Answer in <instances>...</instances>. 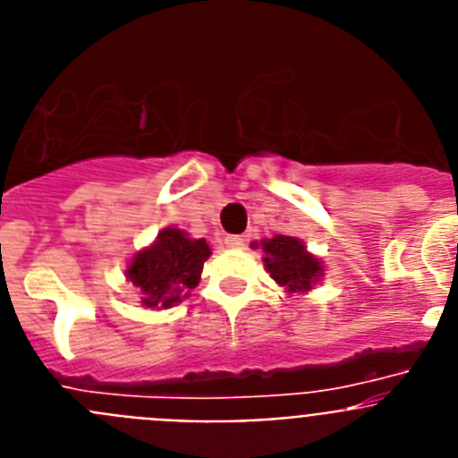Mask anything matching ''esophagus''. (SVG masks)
<instances>
[{
  "label": "esophagus",
  "instance_id": "1",
  "mask_svg": "<svg viewBox=\"0 0 458 458\" xmlns=\"http://www.w3.org/2000/svg\"><path fill=\"white\" fill-rule=\"evenodd\" d=\"M225 245H226V248H232V250L245 248V236H226Z\"/></svg>",
  "mask_w": 458,
  "mask_h": 458
}]
</instances>
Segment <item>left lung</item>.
Listing matches in <instances>:
<instances>
[{"label":"left lung","instance_id":"1","mask_svg":"<svg viewBox=\"0 0 458 458\" xmlns=\"http://www.w3.org/2000/svg\"><path fill=\"white\" fill-rule=\"evenodd\" d=\"M254 248L264 250L266 273L286 293H310L326 275L321 259L314 257L301 238L275 233L273 238L254 242Z\"/></svg>","mask_w":458,"mask_h":458}]
</instances>
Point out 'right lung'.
<instances>
[{"mask_svg":"<svg viewBox=\"0 0 458 458\" xmlns=\"http://www.w3.org/2000/svg\"><path fill=\"white\" fill-rule=\"evenodd\" d=\"M208 257L206 238H190L183 229L167 226L151 245L132 254L125 266V282L140 289L141 307L169 310L183 302L199 284Z\"/></svg>","mask_w":458,"mask_h":458,"instance_id":"obj_1","label":"right lung"}]
</instances>
